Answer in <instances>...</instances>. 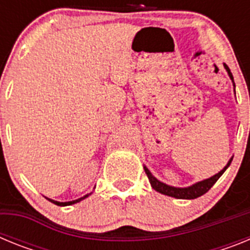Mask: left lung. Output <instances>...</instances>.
<instances>
[{
	"instance_id": "left-lung-1",
	"label": "left lung",
	"mask_w": 250,
	"mask_h": 250,
	"mask_svg": "<svg viewBox=\"0 0 250 250\" xmlns=\"http://www.w3.org/2000/svg\"><path fill=\"white\" fill-rule=\"evenodd\" d=\"M224 67H225V70H227V72H228L229 77L231 79V81L234 83L233 75H231L229 67L225 65V63H224ZM231 160H233V159H230V160L228 161V164L224 167V169L220 170L218 174H215V175H213L211 178H209V179L202 180V182L195 183V184L190 185V187H188V188L170 187V185H167V184H164V183L159 182L158 179H156L155 176L150 173L149 169H147L146 167H144V170H145V173H146L147 178H149V182H150V184H151L152 189H155V190L159 191L160 194H164V195H167V196H173V198H176V199H195V198H199V196L204 195L207 191H209V189H210V188L215 184L216 180H218V179L223 175V173H224L225 170L228 169V167L230 165Z\"/></svg>"
}]
</instances>
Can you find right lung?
I'll use <instances>...</instances> for the list:
<instances>
[{"mask_svg": "<svg viewBox=\"0 0 250 250\" xmlns=\"http://www.w3.org/2000/svg\"><path fill=\"white\" fill-rule=\"evenodd\" d=\"M89 195H91V193H90V194H86L85 196H83V198H80V199L72 200V202H65V203H60V202H56V200L48 199V198H46V199H48V200H50L51 203H54V204L59 205V207H66V205H72V204H75V203H79V202H81V200H83V199H85V198H87V196H89Z\"/></svg>", "mask_w": 250, "mask_h": 250, "instance_id": "right-lung-1", "label": "right lung"}]
</instances>
